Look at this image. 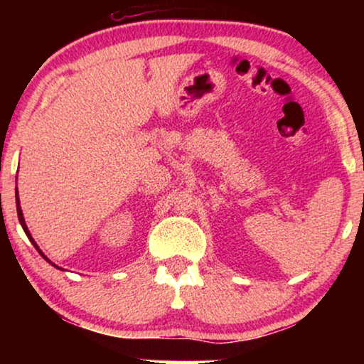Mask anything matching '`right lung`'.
<instances>
[{
    "instance_id": "right-lung-1",
    "label": "right lung",
    "mask_w": 364,
    "mask_h": 364,
    "mask_svg": "<svg viewBox=\"0 0 364 364\" xmlns=\"http://www.w3.org/2000/svg\"><path fill=\"white\" fill-rule=\"evenodd\" d=\"M16 210H18V218H19V223H21V227H23V230H24V233H26V235H28V238H29V240H31V243H33V245L34 247H36V250L39 252V253H41V255L44 257V253L41 252V250H39V247L36 245V242H34V238L31 237V233H29V230H28V227H26V223H24V217H23V210H21V205H19V198H18V188H16ZM44 260H48V258L46 257H44ZM49 262V260H48ZM49 263H51V262H49ZM51 265L53 267H56V265H54V263H51ZM59 268V267H58Z\"/></svg>"
}]
</instances>
